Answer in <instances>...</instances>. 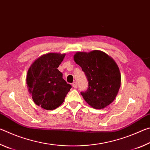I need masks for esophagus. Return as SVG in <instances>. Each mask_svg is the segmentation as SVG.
Here are the masks:
<instances>
[{
  "label": "esophagus",
  "mask_w": 150,
  "mask_h": 150,
  "mask_svg": "<svg viewBox=\"0 0 150 150\" xmlns=\"http://www.w3.org/2000/svg\"><path fill=\"white\" fill-rule=\"evenodd\" d=\"M72 86H73V87H74V88H77V82H74L72 84Z\"/></svg>",
  "instance_id": "34e87169"
}]
</instances>
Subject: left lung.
Wrapping results in <instances>:
<instances>
[{"label":"left lung","instance_id":"8db88e82","mask_svg":"<svg viewBox=\"0 0 150 150\" xmlns=\"http://www.w3.org/2000/svg\"><path fill=\"white\" fill-rule=\"evenodd\" d=\"M73 58L88 81L87 90L81 93L86 102L96 109L112 103L121 85L120 70L115 60L99 50L77 52Z\"/></svg>","mask_w":150,"mask_h":150}]
</instances>
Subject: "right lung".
<instances>
[{
  "label": "right lung",
  "instance_id": "1",
  "mask_svg": "<svg viewBox=\"0 0 150 150\" xmlns=\"http://www.w3.org/2000/svg\"><path fill=\"white\" fill-rule=\"evenodd\" d=\"M65 54L49 53L35 59L28 71L26 83L35 105L54 110L64 101L71 88L57 69Z\"/></svg>",
  "mask_w": 150,
  "mask_h": 150
}]
</instances>
